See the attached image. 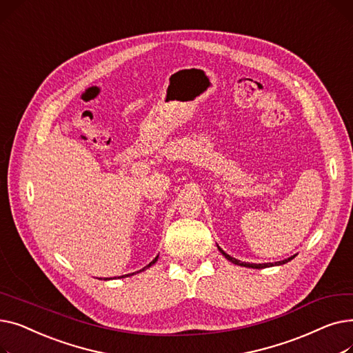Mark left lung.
<instances>
[{"label": "left lung", "instance_id": "1", "mask_svg": "<svg viewBox=\"0 0 353 353\" xmlns=\"http://www.w3.org/2000/svg\"><path fill=\"white\" fill-rule=\"evenodd\" d=\"M217 249L220 250V253L223 254L229 262H232V263H234V265H237V266H243V268H252V269H265V268H270V266H281V265H285V263H288V262H290L292 259L296 256V254H293V256H290V257H288V259H285V261H281V262H274V263H246V262H240V261H237V259H234V257H232L230 254H228L225 250H221L219 246H217Z\"/></svg>", "mask_w": 353, "mask_h": 353}]
</instances>
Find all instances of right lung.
<instances>
[{
	"mask_svg": "<svg viewBox=\"0 0 353 353\" xmlns=\"http://www.w3.org/2000/svg\"><path fill=\"white\" fill-rule=\"evenodd\" d=\"M157 259H159V256H156L154 259H153V261L150 262V263H148L147 266H144L141 270H139V272H136V273H140V272H144L145 269H148V268H150V266H153L156 262H157ZM136 273H128V274H123V276H119V279H123V277H128V276H133V274H136ZM107 281V279H105Z\"/></svg>",
	"mask_w": 353,
	"mask_h": 353,
	"instance_id": "1",
	"label": "right lung"
}]
</instances>
